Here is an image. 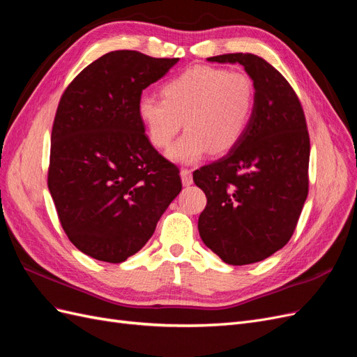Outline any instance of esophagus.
I'll return each instance as SVG.
<instances>
[{
  "instance_id": "esophagus-1",
  "label": "esophagus",
  "mask_w": 357,
  "mask_h": 357,
  "mask_svg": "<svg viewBox=\"0 0 357 357\" xmlns=\"http://www.w3.org/2000/svg\"><path fill=\"white\" fill-rule=\"evenodd\" d=\"M180 176H181V181L183 185L185 186H190L193 183V178H192V171L188 169V168H181L180 171Z\"/></svg>"
}]
</instances>
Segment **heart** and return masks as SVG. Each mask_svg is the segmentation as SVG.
<instances>
[{
	"instance_id": "obj_1",
	"label": "heart",
	"mask_w": 357,
	"mask_h": 357,
	"mask_svg": "<svg viewBox=\"0 0 357 357\" xmlns=\"http://www.w3.org/2000/svg\"><path fill=\"white\" fill-rule=\"evenodd\" d=\"M160 98L144 96L138 102L149 142L165 150L185 125L186 134L169 156L192 164L208 152L228 153L241 142L255 113L256 88L245 71L197 66L162 84Z\"/></svg>"
}]
</instances>
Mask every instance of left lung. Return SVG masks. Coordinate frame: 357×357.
Wrapping results in <instances>:
<instances>
[{
	"label": "left lung",
	"instance_id": "8db88e82",
	"mask_svg": "<svg viewBox=\"0 0 357 357\" xmlns=\"http://www.w3.org/2000/svg\"><path fill=\"white\" fill-rule=\"evenodd\" d=\"M208 61L241 63L255 82L256 105L241 142L193 171L207 197L198 229L223 262L248 265L284 247L296 229L310 181L307 121L294 88L264 58L226 53Z\"/></svg>",
	"mask_w": 357,
	"mask_h": 357
}]
</instances>
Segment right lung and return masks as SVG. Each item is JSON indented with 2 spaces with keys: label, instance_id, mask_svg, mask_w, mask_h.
I'll use <instances>...</instances> for the list:
<instances>
[{
  "label": "right lung",
  "instance_id": "1",
  "mask_svg": "<svg viewBox=\"0 0 357 357\" xmlns=\"http://www.w3.org/2000/svg\"><path fill=\"white\" fill-rule=\"evenodd\" d=\"M177 61L114 50L61 96L47 186L68 240L96 261L137 253L181 190L178 167L150 144L137 112L143 91Z\"/></svg>",
  "mask_w": 357,
  "mask_h": 357
}]
</instances>
